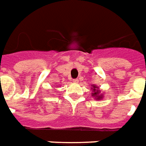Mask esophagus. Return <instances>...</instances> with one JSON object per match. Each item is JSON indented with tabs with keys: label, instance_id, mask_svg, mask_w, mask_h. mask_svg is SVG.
<instances>
[{
	"label": "esophagus",
	"instance_id": "obj_1",
	"mask_svg": "<svg viewBox=\"0 0 146 146\" xmlns=\"http://www.w3.org/2000/svg\"><path fill=\"white\" fill-rule=\"evenodd\" d=\"M72 81H73V82H75V83H77V82H78V79H76V78H75V79H73Z\"/></svg>",
	"mask_w": 146,
	"mask_h": 146
}]
</instances>
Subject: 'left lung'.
Masks as SVG:
<instances>
[{"mask_svg": "<svg viewBox=\"0 0 146 146\" xmlns=\"http://www.w3.org/2000/svg\"><path fill=\"white\" fill-rule=\"evenodd\" d=\"M94 88H92V90H93V94L92 96L93 97H94L97 100H100L101 98H103V96L101 94H100V91L98 90V88L96 87V86H93Z\"/></svg>", "mask_w": 146, "mask_h": 146, "instance_id": "1", "label": "left lung"}]
</instances>
